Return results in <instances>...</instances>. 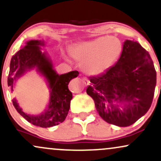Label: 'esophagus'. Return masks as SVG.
<instances>
[{"instance_id": "esophagus-1", "label": "esophagus", "mask_w": 161, "mask_h": 161, "mask_svg": "<svg viewBox=\"0 0 161 161\" xmlns=\"http://www.w3.org/2000/svg\"><path fill=\"white\" fill-rule=\"evenodd\" d=\"M83 82H84V84L85 85V86H87V85H89V84H90V80H88L87 78H86V77H84V78L82 79Z\"/></svg>"}]
</instances>
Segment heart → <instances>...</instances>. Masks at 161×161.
<instances>
[{"label": "heart", "instance_id": "b5f03b06", "mask_svg": "<svg viewBox=\"0 0 161 161\" xmlns=\"http://www.w3.org/2000/svg\"><path fill=\"white\" fill-rule=\"evenodd\" d=\"M121 50V43L116 37L106 36L77 43L70 53L76 61L83 62L82 69L86 75L95 76L110 69Z\"/></svg>", "mask_w": 161, "mask_h": 161}]
</instances>
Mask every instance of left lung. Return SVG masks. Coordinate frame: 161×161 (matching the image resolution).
<instances>
[{
    "mask_svg": "<svg viewBox=\"0 0 161 161\" xmlns=\"http://www.w3.org/2000/svg\"><path fill=\"white\" fill-rule=\"evenodd\" d=\"M157 74L150 55L137 41L126 40L115 65L106 72L90 77L86 93L105 121L128 126L150 108Z\"/></svg>",
    "mask_w": 161,
    "mask_h": 161,
    "instance_id": "1",
    "label": "left lung"
}]
</instances>
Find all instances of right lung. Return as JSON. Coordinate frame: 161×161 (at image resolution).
I'll list each match as a JSON object with an SVG mask.
<instances>
[{"label":"right lung","instance_id":"right-lung-1","mask_svg":"<svg viewBox=\"0 0 161 161\" xmlns=\"http://www.w3.org/2000/svg\"><path fill=\"white\" fill-rule=\"evenodd\" d=\"M45 46L43 40H31L13 56L9 65L7 84L13 92L17 80L28 71L35 70L44 79L50 92L46 108L39 114L24 112L16 98L13 99V106L27 121L40 127H51L61 124L67 117L72 99V93L68 85L70 80L78 76L77 71L58 75L53 68L52 60L47 52L41 51Z\"/></svg>","mask_w":161,"mask_h":161}]
</instances>
